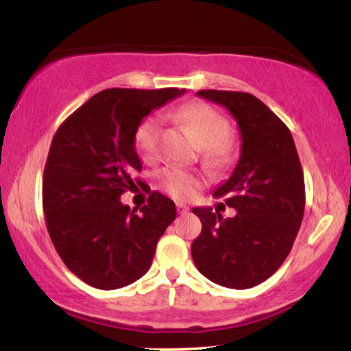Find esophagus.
<instances>
[{"instance_id":"obj_1","label":"esophagus","mask_w":351,"mask_h":351,"mask_svg":"<svg viewBox=\"0 0 351 351\" xmlns=\"http://www.w3.org/2000/svg\"><path fill=\"white\" fill-rule=\"evenodd\" d=\"M176 211H178V215H186V213H188V206H186V204L176 203Z\"/></svg>"}]
</instances>
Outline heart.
<instances>
[{
  "mask_svg": "<svg viewBox=\"0 0 351 351\" xmlns=\"http://www.w3.org/2000/svg\"><path fill=\"white\" fill-rule=\"evenodd\" d=\"M176 120L188 128L195 142L203 148V156L213 165H224L231 160L234 143L229 135L228 119L204 102L186 104L176 112ZM162 123L156 117H148L135 132V148L145 162H155L160 156ZM158 184L175 199H189L203 184L196 173L178 167L163 168L158 173Z\"/></svg>",
  "mask_w": 351,
  "mask_h": 351,
  "instance_id": "heart-1",
  "label": "heart"
}]
</instances>
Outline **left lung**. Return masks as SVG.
<instances>
[{"mask_svg":"<svg viewBox=\"0 0 351 351\" xmlns=\"http://www.w3.org/2000/svg\"><path fill=\"white\" fill-rule=\"evenodd\" d=\"M199 97L226 107L241 130V156L231 178L215 191L234 217L195 208L201 234L191 256L215 284L251 289L272 276L291 252L305 208L304 171L291 130L247 92L199 90Z\"/></svg>","mask_w":351,"mask_h":351,"instance_id":"obj_1","label":"left lung"}]
</instances>
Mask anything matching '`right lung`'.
Masks as SVG:
<instances>
[{"mask_svg":"<svg viewBox=\"0 0 351 351\" xmlns=\"http://www.w3.org/2000/svg\"><path fill=\"white\" fill-rule=\"evenodd\" d=\"M184 88H106L67 117L52 138L43 176L46 226L64 264L102 291L125 287L147 274L156 243L175 221V203L152 191L148 203L125 206L142 162L135 132L153 108Z\"/></svg>","mask_w":351,"mask_h":351,"instance_id":"add662e5","label":"right lung"}]
</instances>
